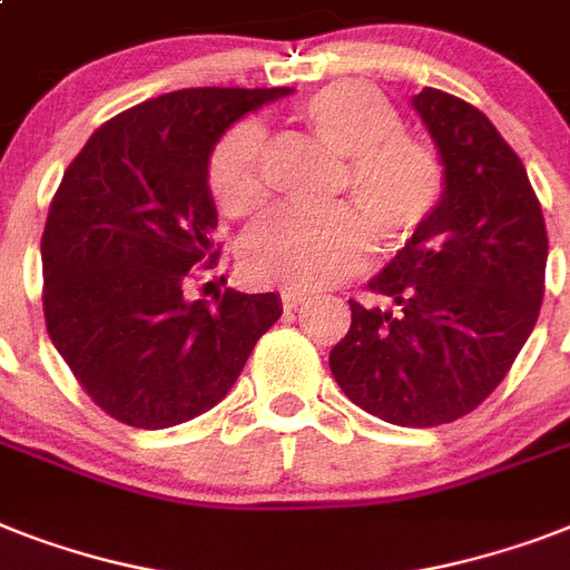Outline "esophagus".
<instances>
[{
    "label": "esophagus",
    "instance_id": "34e87169",
    "mask_svg": "<svg viewBox=\"0 0 570 570\" xmlns=\"http://www.w3.org/2000/svg\"><path fill=\"white\" fill-rule=\"evenodd\" d=\"M281 301H284L286 309H295V307H301L304 301H307V295L295 293V289H284V293H281Z\"/></svg>",
    "mask_w": 570,
    "mask_h": 570
}]
</instances>
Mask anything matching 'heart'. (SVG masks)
I'll return each instance as SVG.
<instances>
[{
    "mask_svg": "<svg viewBox=\"0 0 570 570\" xmlns=\"http://www.w3.org/2000/svg\"><path fill=\"white\" fill-rule=\"evenodd\" d=\"M298 119L333 155L345 157L340 187L357 198L322 213L272 210L239 245L245 272L261 284L322 289L363 269L372 230L401 248L433 219L445 196V166L428 142L404 134V119L381 90L336 81L298 105ZM210 196L225 216H248L266 198L261 125L230 128L207 164Z\"/></svg>",
    "mask_w": 570,
    "mask_h": 570,
    "instance_id": "heart-1",
    "label": "heart"
}]
</instances>
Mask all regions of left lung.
Listing matches in <instances>:
<instances>
[{
  "label": "left lung",
  "mask_w": 570,
  "mask_h": 570,
  "mask_svg": "<svg viewBox=\"0 0 570 570\" xmlns=\"http://www.w3.org/2000/svg\"><path fill=\"white\" fill-rule=\"evenodd\" d=\"M413 108L445 166L433 219L368 281L331 351L340 390L401 428L448 424L498 390L535 327L548 230L521 157L474 105L424 87Z\"/></svg>",
  "instance_id": "left-lung-1"
}]
</instances>
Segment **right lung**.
<instances>
[{
	"mask_svg": "<svg viewBox=\"0 0 570 570\" xmlns=\"http://www.w3.org/2000/svg\"><path fill=\"white\" fill-rule=\"evenodd\" d=\"M289 87H189L92 131L46 216L43 316L81 390L110 419L175 428L216 406L281 318L275 293L193 301V266L216 263L213 146Z\"/></svg>",
	"mask_w": 570,
	"mask_h": 570,
	"instance_id": "obj_1",
	"label": "right lung"
}]
</instances>
